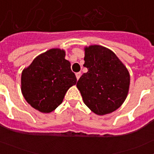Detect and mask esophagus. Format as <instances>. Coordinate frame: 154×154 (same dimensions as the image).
Returning a JSON list of instances; mask_svg holds the SVG:
<instances>
[{
    "label": "esophagus",
    "mask_w": 154,
    "mask_h": 154,
    "mask_svg": "<svg viewBox=\"0 0 154 154\" xmlns=\"http://www.w3.org/2000/svg\"><path fill=\"white\" fill-rule=\"evenodd\" d=\"M75 76L76 78H77V79H79L80 78V76H81V72H77L75 74Z\"/></svg>",
    "instance_id": "1"
}]
</instances>
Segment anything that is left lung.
<instances>
[{"mask_svg":"<svg viewBox=\"0 0 154 154\" xmlns=\"http://www.w3.org/2000/svg\"><path fill=\"white\" fill-rule=\"evenodd\" d=\"M88 72L80 77L76 86L83 102L94 113H111L121 106L127 96L130 77L115 53L101 45L85 48Z\"/></svg>","mask_w":154,"mask_h":154,"instance_id":"1","label":"left lung"}]
</instances>
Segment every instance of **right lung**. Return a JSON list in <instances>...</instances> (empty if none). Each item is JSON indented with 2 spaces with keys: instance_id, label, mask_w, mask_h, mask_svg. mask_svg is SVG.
<instances>
[{
  "instance_id": "obj_1",
  "label": "right lung",
  "mask_w": 154,
  "mask_h": 154,
  "mask_svg": "<svg viewBox=\"0 0 154 154\" xmlns=\"http://www.w3.org/2000/svg\"><path fill=\"white\" fill-rule=\"evenodd\" d=\"M65 51L52 48L42 53L21 73V92L25 100L42 112H52L62 103L75 75L65 58Z\"/></svg>"
}]
</instances>
